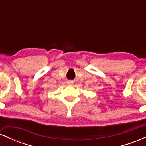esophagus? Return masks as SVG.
Instances as JSON below:
<instances>
[{"label":"esophagus","instance_id":"esophagus-1","mask_svg":"<svg viewBox=\"0 0 146 146\" xmlns=\"http://www.w3.org/2000/svg\"><path fill=\"white\" fill-rule=\"evenodd\" d=\"M67 84H68V85H72L73 84V82L72 81H68L67 82Z\"/></svg>","mask_w":146,"mask_h":146}]
</instances>
